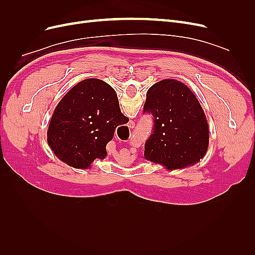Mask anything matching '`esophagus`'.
<instances>
[{"instance_id":"obj_1","label":"esophagus","mask_w":255,"mask_h":255,"mask_svg":"<svg viewBox=\"0 0 255 255\" xmlns=\"http://www.w3.org/2000/svg\"><path fill=\"white\" fill-rule=\"evenodd\" d=\"M128 127V128H129V129H133V128H135V123H134V121H129Z\"/></svg>"}]
</instances>
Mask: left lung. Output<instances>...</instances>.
<instances>
[{
  "mask_svg": "<svg viewBox=\"0 0 255 255\" xmlns=\"http://www.w3.org/2000/svg\"><path fill=\"white\" fill-rule=\"evenodd\" d=\"M143 114L153 119L144 158L169 170L200 161L208 148L205 114L191 90L176 80H163L148 90Z\"/></svg>",
  "mask_w": 255,
  "mask_h": 255,
  "instance_id": "left-lung-1",
  "label": "left lung"
}]
</instances>
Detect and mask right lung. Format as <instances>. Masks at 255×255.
<instances>
[{
	"instance_id": "add662e5",
	"label": "right lung",
	"mask_w": 255,
	"mask_h": 255,
	"mask_svg": "<svg viewBox=\"0 0 255 255\" xmlns=\"http://www.w3.org/2000/svg\"><path fill=\"white\" fill-rule=\"evenodd\" d=\"M125 117L109 84L99 79L84 80L56 106L49 125L48 143L64 163L87 169L96 158L106 157V144Z\"/></svg>"
}]
</instances>
